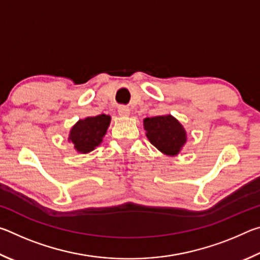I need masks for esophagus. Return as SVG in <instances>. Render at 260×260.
I'll return each mask as SVG.
<instances>
[{
  "mask_svg": "<svg viewBox=\"0 0 260 260\" xmlns=\"http://www.w3.org/2000/svg\"><path fill=\"white\" fill-rule=\"evenodd\" d=\"M118 113H119V116L121 117H127L131 113V110L128 107H126V105H120V107L118 108Z\"/></svg>",
  "mask_w": 260,
  "mask_h": 260,
  "instance_id": "1",
  "label": "esophagus"
}]
</instances>
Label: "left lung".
Segmentation results:
<instances>
[{"label":"left lung","mask_w":260,"mask_h":260,"mask_svg":"<svg viewBox=\"0 0 260 260\" xmlns=\"http://www.w3.org/2000/svg\"><path fill=\"white\" fill-rule=\"evenodd\" d=\"M144 129L151 144L165 155H178L186 143V131L172 116H157L144 119Z\"/></svg>","instance_id":"left-lung-1"}]
</instances>
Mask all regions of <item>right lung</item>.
I'll list each match as a JSON object with an SVG mask.
<instances>
[{
  "label": "right lung",
  "instance_id": "add662e5",
  "mask_svg": "<svg viewBox=\"0 0 260 260\" xmlns=\"http://www.w3.org/2000/svg\"><path fill=\"white\" fill-rule=\"evenodd\" d=\"M111 118L107 114H100L95 117H88L83 120H79L70 132L69 140L72 141L74 148L79 152H89L102 142L103 136Z\"/></svg>",
  "mask_w": 260,
  "mask_h": 260
}]
</instances>
